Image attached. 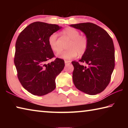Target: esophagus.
Returning <instances> with one entry per match:
<instances>
[{
    "mask_svg": "<svg viewBox=\"0 0 128 128\" xmlns=\"http://www.w3.org/2000/svg\"><path fill=\"white\" fill-rule=\"evenodd\" d=\"M65 64L66 65H68V64H70V62H69V61H68V60H65Z\"/></svg>",
    "mask_w": 128,
    "mask_h": 128,
    "instance_id": "34e87169",
    "label": "esophagus"
}]
</instances>
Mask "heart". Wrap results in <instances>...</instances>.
<instances>
[{"label": "heart", "mask_w": 128, "mask_h": 128, "mask_svg": "<svg viewBox=\"0 0 128 128\" xmlns=\"http://www.w3.org/2000/svg\"><path fill=\"white\" fill-rule=\"evenodd\" d=\"M62 35L70 40L69 42L67 50L63 51L57 55L58 57L65 60H71L78 55H84L87 51L88 46V40L87 36L80 34V32L71 27L66 28L62 32ZM58 34L56 33L51 34L49 36L48 42L51 49L55 52H59L60 48L58 42Z\"/></svg>", "instance_id": "1"}]
</instances>
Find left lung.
<instances>
[{
	"label": "left lung",
	"mask_w": 128,
	"mask_h": 128,
	"mask_svg": "<svg viewBox=\"0 0 128 128\" xmlns=\"http://www.w3.org/2000/svg\"><path fill=\"white\" fill-rule=\"evenodd\" d=\"M87 36V51L78 62H72L73 81L77 89L89 95H96L105 89L111 80L114 67V48L112 39L105 30L91 22L70 25Z\"/></svg>",
	"instance_id": "8db88e82"
}]
</instances>
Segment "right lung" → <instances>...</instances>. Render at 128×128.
Returning a JSON list of instances; mask_svg holds the SVG:
<instances>
[{
	"label": "right lung",
	"mask_w": 128,
	"mask_h": 128,
	"mask_svg": "<svg viewBox=\"0 0 128 128\" xmlns=\"http://www.w3.org/2000/svg\"><path fill=\"white\" fill-rule=\"evenodd\" d=\"M62 27L34 22L26 27L16 42L14 63L17 77L24 88L34 95L47 94L56 88L55 78L65 66L64 60L55 57L48 42L49 36Z\"/></svg>",
	"instance_id": "obj_1"
}]
</instances>
